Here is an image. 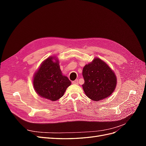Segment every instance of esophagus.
<instances>
[{
  "mask_svg": "<svg viewBox=\"0 0 146 146\" xmlns=\"http://www.w3.org/2000/svg\"><path fill=\"white\" fill-rule=\"evenodd\" d=\"M72 84H74V85H78V80H74V81H72Z\"/></svg>",
  "mask_w": 146,
  "mask_h": 146,
  "instance_id": "1",
  "label": "esophagus"
}]
</instances>
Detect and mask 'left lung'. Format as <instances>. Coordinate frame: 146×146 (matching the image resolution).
Instances as JSON below:
<instances>
[{
    "label": "left lung",
    "mask_w": 146,
    "mask_h": 146,
    "mask_svg": "<svg viewBox=\"0 0 146 146\" xmlns=\"http://www.w3.org/2000/svg\"><path fill=\"white\" fill-rule=\"evenodd\" d=\"M85 83L82 85L86 95L94 101L105 99L113 93L116 86V77L104 61L96 58L83 69Z\"/></svg>",
    "instance_id": "obj_1"
}]
</instances>
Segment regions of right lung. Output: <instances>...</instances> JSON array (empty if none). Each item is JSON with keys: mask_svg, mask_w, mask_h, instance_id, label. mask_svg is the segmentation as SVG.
Segmentation results:
<instances>
[{"mask_svg": "<svg viewBox=\"0 0 146 146\" xmlns=\"http://www.w3.org/2000/svg\"><path fill=\"white\" fill-rule=\"evenodd\" d=\"M55 57H48L35 74L33 86L35 91L42 98L55 101L60 99L71 82L63 76L58 61L54 62Z\"/></svg>", "mask_w": 146, "mask_h": 146, "instance_id": "right-lung-1", "label": "right lung"}]
</instances>
